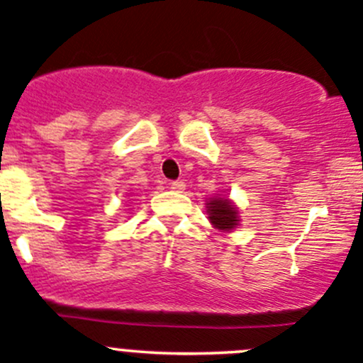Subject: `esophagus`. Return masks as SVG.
I'll use <instances>...</instances> for the list:
<instances>
[{"instance_id": "34e87169", "label": "esophagus", "mask_w": 363, "mask_h": 363, "mask_svg": "<svg viewBox=\"0 0 363 363\" xmlns=\"http://www.w3.org/2000/svg\"><path fill=\"white\" fill-rule=\"evenodd\" d=\"M170 189L175 193H182L186 189V184L182 181H174L170 182Z\"/></svg>"}]
</instances>
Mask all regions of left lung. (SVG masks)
<instances>
[{"label": "left lung", "mask_w": 363, "mask_h": 363, "mask_svg": "<svg viewBox=\"0 0 363 363\" xmlns=\"http://www.w3.org/2000/svg\"><path fill=\"white\" fill-rule=\"evenodd\" d=\"M207 212L208 219L217 230L230 231L238 226V211L233 207L228 198H212L207 203Z\"/></svg>", "instance_id": "left-lung-1"}]
</instances>
